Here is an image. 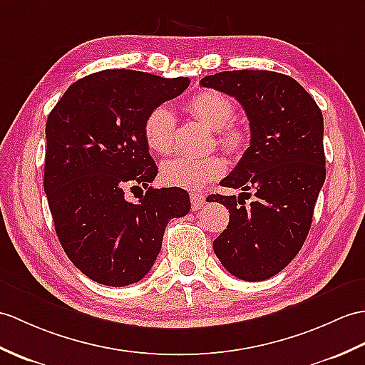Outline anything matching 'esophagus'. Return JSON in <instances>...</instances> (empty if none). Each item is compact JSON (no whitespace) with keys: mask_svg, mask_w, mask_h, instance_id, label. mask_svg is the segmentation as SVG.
I'll list each match as a JSON object with an SVG mask.
<instances>
[{"mask_svg":"<svg viewBox=\"0 0 365 365\" xmlns=\"http://www.w3.org/2000/svg\"><path fill=\"white\" fill-rule=\"evenodd\" d=\"M191 207L192 210H199L205 203V194L202 192H191Z\"/></svg>","mask_w":365,"mask_h":365,"instance_id":"obj_1","label":"esophagus"}]
</instances>
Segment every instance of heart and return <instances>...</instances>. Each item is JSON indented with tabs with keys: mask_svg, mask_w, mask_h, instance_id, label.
<instances>
[{
	"mask_svg": "<svg viewBox=\"0 0 365 365\" xmlns=\"http://www.w3.org/2000/svg\"><path fill=\"white\" fill-rule=\"evenodd\" d=\"M192 116L216 132V141L228 154H241L247 146V133L232 123L235 104L215 90H202L188 101ZM143 135L148 148L155 154H169L175 140V116L165 104L154 107L144 118ZM225 171L221 157H177L166 160L160 168V179L168 186L182 190H199L219 179Z\"/></svg>",
	"mask_w": 365,
	"mask_h": 365,
	"instance_id": "heart-1",
	"label": "heart"
}]
</instances>
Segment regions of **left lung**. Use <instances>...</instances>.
Segmentation results:
<instances>
[{
  "label": "left lung",
  "instance_id": "left-lung-1",
  "mask_svg": "<svg viewBox=\"0 0 365 365\" xmlns=\"http://www.w3.org/2000/svg\"><path fill=\"white\" fill-rule=\"evenodd\" d=\"M200 86L233 96L245 110L250 146L221 185L257 197L250 205L222 194L207 199L230 213L213 249L232 275L262 282L289 264L309 233L327 174L324 116L309 93L282 73L222 71Z\"/></svg>",
  "mask_w": 365,
  "mask_h": 365
}]
</instances>
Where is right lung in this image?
<instances>
[{"mask_svg": "<svg viewBox=\"0 0 365 365\" xmlns=\"http://www.w3.org/2000/svg\"><path fill=\"white\" fill-rule=\"evenodd\" d=\"M188 86V78L104 70L74 82L51 110L43 188L58 241L93 282H140L154 266L169 219L190 213L185 190L149 185L158 168L143 135L150 110ZM143 187L138 202L123 197Z\"/></svg>", "mask_w": 365, "mask_h": 365, "instance_id": "add662e5", "label": "right lung"}]
</instances>
